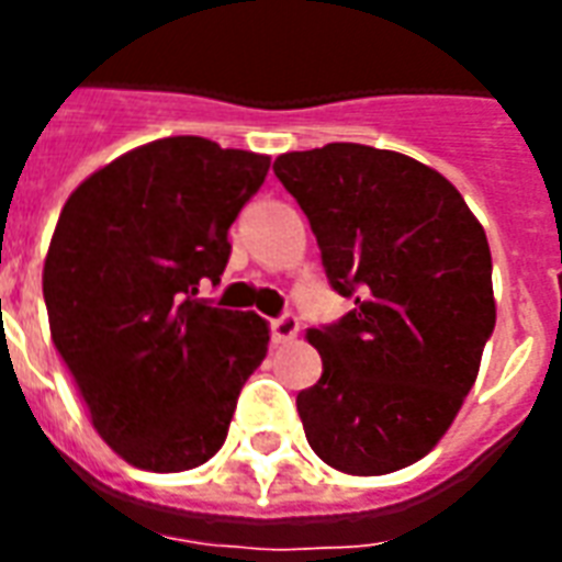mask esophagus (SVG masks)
I'll return each instance as SVG.
<instances>
[{
    "mask_svg": "<svg viewBox=\"0 0 562 562\" xmlns=\"http://www.w3.org/2000/svg\"><path fill=\"white\" fill-rule=\"evenodd\" d=\"M300 333V321L297 315H291V312H285V315L273 317L271 321V341L273 344H289L294 341Z\"/></svg>",
    "mask_w": 562,
    "mask_h": 562,
    "instance_id": "34e87169",
    "label": "esophagus"
}]
</instances>
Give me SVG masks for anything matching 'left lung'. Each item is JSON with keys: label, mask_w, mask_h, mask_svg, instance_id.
Returning <instances> with one entry per match:
<instances>
[{"label": "left lung", "mask_w": 562, "mask_h": 562, "mask_svg": "<svg viewBox=\"0 0 562 562\" xmlns=\"http://www.w3.org/2000/svg\"><path fill=\"white\" fill-rule=\"evenodd\" d=\"M326 280L356 308L308 333L324 373L297 393L308 446L350 475L417 463L452 426L496 326L490 245L461 192L405 154L329 143L277 157Z\"/></svg>", "instance_id": "obj_1"}]
</instances>
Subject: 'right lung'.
I'll return each instance as SVG.
<instances>
[{
  "mask_svg": "<svg viewBox=\"0 0 562 562\" xmlns=\"http://www.w3.org/2000/svg\"><path fill=\"white\" fill-rule=\"evenodd\" d=\"M268 166L262 154L169 136L83 180L57 218L43 268L52 341L92 426L139 470L210 461L268 352L262 317L194 297L221 280L229 224Z\"/></svg>",
  "mask_w": 562,
  "mask_h": 562,
  "instance_id": "1",
  "label": "right lung"
}]
</instances>
